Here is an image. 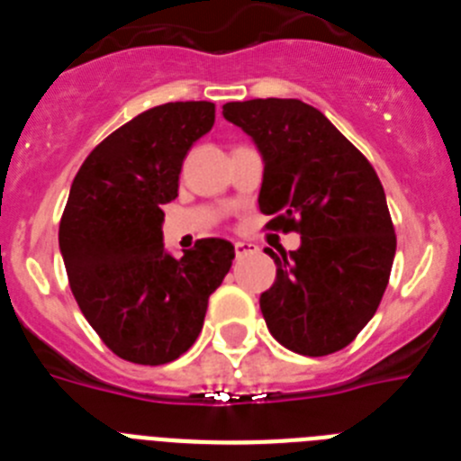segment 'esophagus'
Here are the masks:
<instances>
[{
	"mask_svg": "<svg viewBox=\"0 0 461 461\" xmlns=\"http://www.w3.org/2000/svg\"><path fill=\"white\" fill-rule=\"evenodd\" d=\"M256 251H258V247H256L254 242H235V254H238V258L256 254Z\"/></svg>",
	"mask_w": 461,
	"mask_h": 461,
	"instance_id": "esophagus-1",
	"label": "esophagus"
}]
</instances>
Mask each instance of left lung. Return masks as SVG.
Instances as JSON below:
<instances>
[{"label":"left lung","mask_w":461,"mask_h":461,"mask_svg":"<svg viewBox=\"0 0 461 461\" xmlns=\"http://www.w3.org/2000/svg\"><path fill=\"white\" fill-rule=\"evenodd\" d=\"M223 117L263 157L258 207L272 217L267 226L300 233L295 251L266 249L276 266L260 295L267 330L300 356L341 351L376 313L397 249L376 170L304 101H233Z\"/></svg>","instance_id":"left-lung-1"}]
</instances>
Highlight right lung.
Segmentation results:
<instances>
[{
  "label": "right lung",
  "mask_w": 461,
  "mask_h": 461,
  "mask_svg": "<svg viewBox=\"0 0 461 461\" xmlns=\"http://www.w3.org/2000/svg\"><path fill=\"white\" fill-rule=\"evenodd\" d=\"M212 124L210 101L145 110L89 152L71 185L59 221L68 286L122 360L154 367L189 351L207 300L233 266L228 240H198L175 258L161 230V207L177 198L182 161Z\"/></svg>",
  "instance_id": "add662e5"
}]
</instances>
